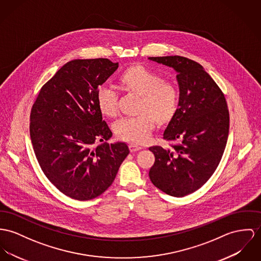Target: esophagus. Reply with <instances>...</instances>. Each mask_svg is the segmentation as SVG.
<instances>
[{"instance_id": "esophagus-1", "label": "esophagus", "mask_w": 261, "mask_h": 261, "mask_svg": "<svg viewBox=\"0 0 261 261\" xmlns=\"http://www.w3.org/2000/svg\"><path fill=\"white\" fill-rule=\"evenodd\" d=\"M129 149H130V152L134 153V152L140 151L141 149H142V147L136 145V144H130V145H129Z\"/></svg>"}]
</instances>
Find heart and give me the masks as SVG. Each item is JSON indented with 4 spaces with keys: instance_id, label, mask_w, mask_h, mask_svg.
Listing matches in <instances>:
<instances>
[{
    "instance_id": "b5f03b06",
    "label": "heart",
    "mask_w": 261,
    "mask_h": 261,
    "mask_svg": "<svg viewBox=\"0 0 261 261\" xmlns=\"http://www.w3.org/2000/svg\"><path fill=\"white\" fill-rule=\"evenodd\" d=\"M119 84L124 91L141 96L140 115L124 118L115 125V133L122 140L144 143L150 138L155 121L158 125H166L176 116L180 102L179 90L173 82L163 81L158 73L135 64L121 74ZM96 101L103 115L110 118L118 115V94L113 88L100 87Z\"/></svg>"
}]
</instances>
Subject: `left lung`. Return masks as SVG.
Listing matches in <instances>:
<instances>
[{
	"instance_id": "left-lung-1",
	"label": "left lung",
	"mask_w": 261,
	"mask_h": 261,
	"mask_svg": "<svg viewBox=\"0 0 261 261\" xmlns=\"http://www.w3.org/2000/svg\"><path fill=\"white\" fill-rule=\"evenodd\" d=\"M149 60L174 68L180 88L178 112L163 135L179 143L149 148L155 155L149 177L162 192L180 198L199 190L218 168L228 137L227 104L200 63L180 56Z\"/></svg>"
}]
</instances>
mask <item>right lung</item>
Segmentation results:
<instances>
[{
    "label": "right lung",
    "mask_w": 261,
    "mask_h": 261,
    "mask_svg": "<svg viewBox=\"0 0 261 261\" xmlns=\"http://www.w3.org/2000/svg\"><path fill=\"white\" fill-rule=\"evenodd\" d=\"M117 68L107 59L68 61L41 87L31 111V140L43 174L77 201L104 193L129 154L124 142L106 143L112 132L96 101ZM96 141L101 144L94 147Z\"/></svg>",
    "instance_id": "add662e5"
}]
</instances>
